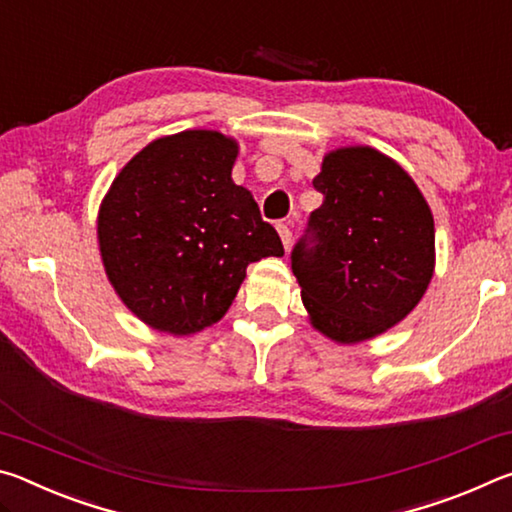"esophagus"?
<instances>
[{
  "label": "esophagus",
  "instance_id": "1",
  "mask_svg": "<svg viewBox=\"0 0 512 512\" xmlns=\"http://www.w3.org/2000/svg\"><path fill=\"white\" fill-rule=\"evenodd\" d=\"M277 232H280V239H282V246H284V250H289V246H291V228L287 223H277Z\"/></svg>",
  "mask_w": 512,
  "mask_h": 512
}]
</instances>
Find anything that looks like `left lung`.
Instances as JSON below:
<instances>
[{"label":"left lung","instance_id":"obj_1","mask_svg":"<svg viewBox=\"0 0 512 512\" xmlns=\"http://www.w3.org/2000/svg\"><path fill=\"white\" fill-rule=\"evenodd\" d=\"M323 205L293 246L311 325L336 343L375 339L413 311L436 264L427 201L400 164L370 146L325 155Z\"/></svg>","mask_w":512,"mask_h":512}]
</instances>
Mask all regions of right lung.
Instances as JSON below:
<instances>
[{
  "mask_svg": "<svg viewBox=\"0 0 512 512\" xmlns=\"http://www.w3.org/2000/svg\"><path fill=\"white\" fill-rule=\"evenodd\" d=\"M239 146L216 131L160 137L135 155L103 198L97 235L117 296L173 336L225 316L248 264L282 257L253 194L235 185Z\"/></svg>",
  "mask_w": 512,
  "mask_h": 512,
  "instance_id": "1",
  "label": "right lung"
}]
</instances>
